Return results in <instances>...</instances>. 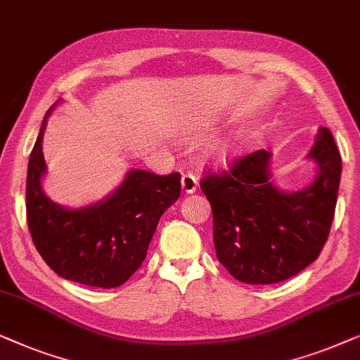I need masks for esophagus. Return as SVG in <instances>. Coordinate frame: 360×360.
<instances>
[{
    "instance_id": "34e87169",
    "label": "esophagus",
    "mask_w": 360,
    "mask_h": 360,
    "mask_svg": "<svg viewBox=\"0 0 360 360\" xmlns=\"http://www.w3.org/2000/svg\"><path fill=\"white\" fill-rule=\"evenodd\" d=\"M181 184H182V191L187 192V194H192V192H195L199 181H197V176H194L192 173H184L181 178Z\"/></svg>"
}]
</instances>
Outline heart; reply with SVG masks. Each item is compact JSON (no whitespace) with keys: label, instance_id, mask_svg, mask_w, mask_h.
I'll return each instance as SVG.
<instances>
[{"label":"heart","instance_id":"heart-1","mask_svg":"<svg viewBox=\"0 0 360 360\" xmlns=\"http://www.w3.org/2000/svg\"><path fill=\"white\" fill-rule=\"evenodd\" d=\"M233 151H235V143H233V141H224V143L217 145L214 148V153L224 161L230 158V155L233 153Z\"/></svg>","mask_w":360,"mask_h":360}]
</instances>
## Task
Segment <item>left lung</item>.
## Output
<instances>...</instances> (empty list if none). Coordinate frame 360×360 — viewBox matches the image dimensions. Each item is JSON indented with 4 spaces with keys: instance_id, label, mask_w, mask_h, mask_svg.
<instances>
[{
    "instance_id": "8db88e82",
    "label": "left lung",
    "mask_w": 360,
    "mask_h": 360,
    "mask_svg": "<svg viewBox=\"0 0 360 360\" xmlns=\"http://www.w3.org/2000/svg\"><path fill=\"white\" fill-rule=\"evenodd\" d=\"M308 158L316 161V178L297 192H282L272 184L266 150L252 151L229 171L207 173L200 181L214 212L217 257L235 279L277 283L320 256L341 179V155L326 127L318 130Z\"/></svg>"
}]
</instances>
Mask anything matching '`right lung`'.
<instances>
[{
  "mask_svg": "<svg viewBox=\"0 0 360 360\" xmlns=\"http://www.w3.org/2000/svg\"><path fill=\"white\" fill-rule=\"evenodd\" d=\"M42 122L27 166L26 210L32 241L50 269L83 285H122L146 257L156 225L181 194V174L131 169L103 202L65 209L44 194Z\"/></svg>",
  "mask_w": 360,
  "mask_h": 360,
  "instance_id": "add662e5",
  "label": "right lung"
}]
</instances>
